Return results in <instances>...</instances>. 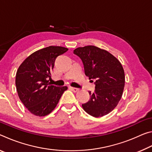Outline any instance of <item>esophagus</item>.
Wrapping results in <instances>:
<instances>
[{
	"label": "esophagus",
	"mask_w": 152,
	"mask_h": 152,
	"mask_svg": "<svg viewBox=\"0 0 152 152\" xmlns=\"http://www.w3.org/2000/svg\"><path fill=\"white\" fill-rule=\"evenodd\" d=\"M70 88L73 92H77V91H78V88H75V87H71V86H70Z\"/></svg>",
	"instance_id": "obj_1"
}]
</instances>
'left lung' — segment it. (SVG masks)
Here are the masks:
<instances>
[{
    "label": "left lung",
    "mask_w": 152,
    "mask_h": 152,
    "mask_svg": "<svg viewBox=\"0 0 152 152\" xmlns=\"http://www.w3.org/2000/svg\"><path fill=\"white\" fill-rule=\"evenodd\" d=\"M74 54L81 59L85 75L95 79V91L82 106L94 117L109 114L117 107L125 86V73L120 61L107 51L94 45L78 48Z\"/></svg>",
    "instance_id": "8db88e82"
}]
</instances>
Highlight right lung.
<instances>
[{"label": "right lung", "mask_w": 152, "mask_h": 152, "mask_svg": "<svg viewBox=\"0 0 152 152\" xmlns=\"http://www.w3.org/2000/svg\"><path fill=\"white\" fill-rule=\"evenodd\" d=\"M68 50L60 46H49L31 54L23 61L16 74L18 95L25 107L37 116H45L55 109L67 86L49 83L51 72L58 56Z\"/></svg>", "instance_id": "obj_1"}]
</instances>
